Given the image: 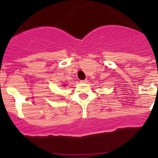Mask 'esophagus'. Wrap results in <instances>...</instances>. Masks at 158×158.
Masks as SVG:
<instances>
[{"instance_id":"esophagus-1","label":"esophagus","mask_w":158,"mask_h":158,"mask_svg":"<svg viewBox=\"0 0 158 158\" xmlns=\"http://www.w3.org/2000/svg\"><path fill=\"white\" fill-rule=\"evenodd\" d=\"M80 82H81V83H87V82H88V80H87V79H84V80H81Z\"/></svg>"}]
</instances>
